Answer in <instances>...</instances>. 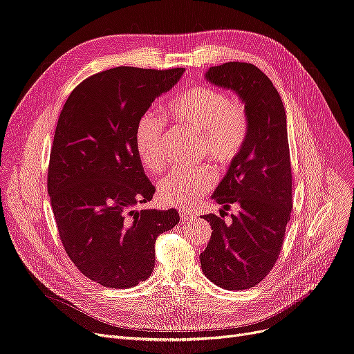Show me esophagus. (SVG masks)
Masks as SVG:
<instances>
[{"instance_id": "1", "label": "esophagus", "mask_w": 354, "mask_h": 354, "mask_svg": "<svg viewBox=\"0 0 354 354\" xmlns=\"http://www.w3.org/2000/svg\"><path fill=\"white\" fill-rule=\"evenodd\" d=\"M179 216H180V218L184 220V221H189L194 214H192V212L189 210V208H184V210L179 212Z\"/></svg>"}]
</instances>
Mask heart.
Returning <instances> with one entry per match:
<instances>
[{
  "instance_id": "1",
  "label": "heart",
  "mask_w": 354,
  "mask_h": 354,
  "mask_svg": "<svg viewBox=\"0 0 354 354\" xmlns=\"http://www.w3.org/2000/svg\"><path fill=\"white\" fill-rule=\"evenodd\" d=\"M162 115L176 129L200 136L201 151L217 166L236 159L250 134V116L243 100L207 84L182 91L166 104ZM134 146L141 165L150 172H160L167 163L162 118L153 113L140 118ZM213 184L214 174L208 166L179 167L159 180L157 192L165 205L184 207L197 201Z\"/></svg>"
}]
</instances>
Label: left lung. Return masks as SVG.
Returning <instances> with one entry per match:
<instances>
[{"label":"left lung","instance_id":"8db88e82","mask_svg":"<svg viewBox=\"0 0 354 354\" xmlns=\"http://www.w3.org/2000/svg\"><path fill=\"white\" fill-rule=\"evenodd\" d=\"M205 77L239 95L250 116V134L213 194L223 205L220 216H203L213 232L201 268L218 287L245 290L264 280L277 263L293 208L286 111L277 88L254 64L225 62ZM232 205L240 212L225 222Z\"/></svg>","mask_w":354,"mask_h":354}]
</instances>
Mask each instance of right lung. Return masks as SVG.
Listing matches in <instances>:
<instances>
[{
  "label": "right lung",
  "instance_id": "right-lung-1",
  "mask_svg": "<svg viewBox=\"0 0 354 354\" xmlns=\"http://www.w3.org/2000/svg\"><path fill=\"white\" fill-rule=\"evenodd\" d=\"M184 71L116 67L93 74L71 91L58 118L48 166L52 212L74 266L104 287L147 280L157 236L179 223L175 208H134L156 191L134 134L151 102Z\"/></svg>",
  "mask_w": 354,
  "mask_h": 354
}]
</instances>
